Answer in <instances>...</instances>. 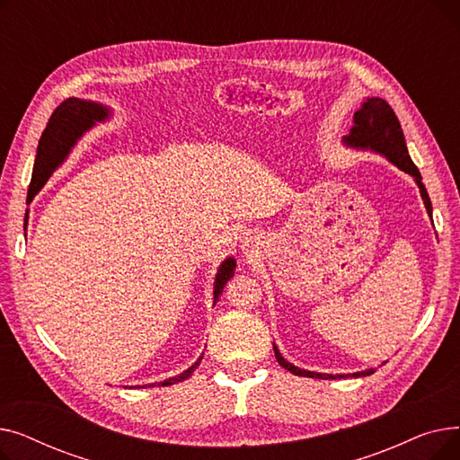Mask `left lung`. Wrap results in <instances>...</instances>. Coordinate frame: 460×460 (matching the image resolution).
I'll list each match as a JSON object with an SVG mask.
<instances>
[{"label": "left lung", "instance_id": "obj_1", "mask_svg": "<svg viewBox=\"0 0 460 460\" xmlns=\"http://www.w3.org/2000/svg\"><path fill=\"white\" fill-rule=\"evenodd\" d=\"M343 145L349 149L371 151L375 155H380L388 162H392L394 165H397L401 172L412 177L420 188L427 214L432 217V205L429 199V193L421 182V173L408 155L401 123L388 102L378 99V96H367V99L361 102L359 110L354 113V125H352L350 132L347 136H343ZM274 354H276L278 364L281 367H285L287 371H291L293 375L309 376V378H323V380L333 378V375H328V373H315V371H307V369H300V367L293 366L291 361H287L281 356L276 343H274ZM373 373H375V369H366V371H358L352 375H337V376L358 378V376H369Z\"/></svg>", "mask_w": 460, "mask_h": 460}]
</instances>
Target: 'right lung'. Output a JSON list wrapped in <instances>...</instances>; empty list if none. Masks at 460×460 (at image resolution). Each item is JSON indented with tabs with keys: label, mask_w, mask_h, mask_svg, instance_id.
<instances>
[{
	"label": "right lung",
	"mask_w": 460,
	"mask_h": 460,
	"mask_svg": "<svg viewBox=\"0 0 460 460\" xmlns=\"http://www.w3.org/2000/svg\"><path fill=\"white\" fill-rule=\"evenodd\" d=\"M111 117V108L106 104L94 102V101H84V99H66L48 120V125L40 136L39 147H37V158L33 165V193H37L44 182L52 177L56 169L68 158L72 149L76 147L78 139L84 137L85 132H89L93 127L99 123H106V120ZM236 269V261L234 257H227L222 261L220 267H217L216 278H214V304L220 298L224 293L226 283L234 276ZM203 356L198 358L196 364L182 371L177 376L165 378L164 382H155L151 385H169V384H177L191 376V373L198 369L201 364Z\"/></svg>",
	"instance_id": "right-lung-1"
}]
</instances>
